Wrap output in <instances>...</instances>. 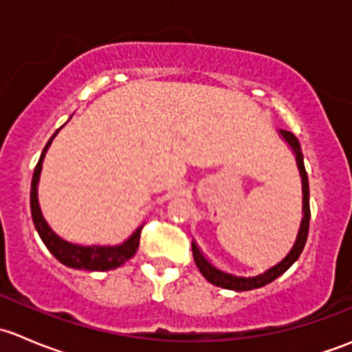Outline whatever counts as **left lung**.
Segmentation results:
<instances>
[{
    "mask_svg": "<svg viewBox=\"0 0 352 352\" xmlns=\"http://www.w3.org/2000/svg\"><path fill=\"white\" fill-rule=\"evenodd\" d=\"M279 136L285 140V143L291 148V151L294 153V158H296L298 170H300L301 177V192H303V218H301L300 230H298L296 240H294V245L291 247V250L287 252L286 257L283 261H279L278 264H274L272 267H269L267 271L261 272L257 276H236L232 274L228 271H223V269L216 267L208 257L201 252V248L197 247L196 240H192V255L194 261H196L197 269L201 271V274L208 279L211 285L225 287V289L232 291H250L257 289V287H262L269 283H272L274 279H278L279 276L285 274L287 269L298 261L300 254L303 252L305 243H307L308 236V226H310V187H308V175L307 170H305L303 163V153H301L300 141L296 140V136L287 131H279Z\"/></svg>",
    "mask_w": 352,
    "mask_h": 352,
    "instance_id": "1",
    "label": "left lung"
}]
</instances>
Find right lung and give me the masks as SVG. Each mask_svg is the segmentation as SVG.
<instances>
[{
    "mask_svg": "<svg viewBox=\"0 0 352 352\" xmlns=\"http://www.w3.org/2000/svg\"><path fill=\"white\" fill-rule=\"evenodd\" d=\"M59 129H61V127H59ZM59 129L56 131L54 136L47 141L45 148L42 150L41 158H38L37 166H35L34 170V177H32L30 211L35 230H37L38 236H41V240L44 242L45 247L49 248V252H51L61 264L67 265V267L83 269V271H110V269L119 267V265H122L124 262L129 261V258L136 254L138 247H140V236L143 225L138 226L133 232V235L119 245H80L61 239V236L49 226V223L45 221L44 216H42L41 204H38V180H41L42 163H44L45 153H47L49 146H51L52 140H54L56 134L59 133Z\"/></svg>",
    "mask_w": 352,
    "mask_h": 352,
    "instance_id": "add662e5",
    "label": "right lung"
}]
</instances>
